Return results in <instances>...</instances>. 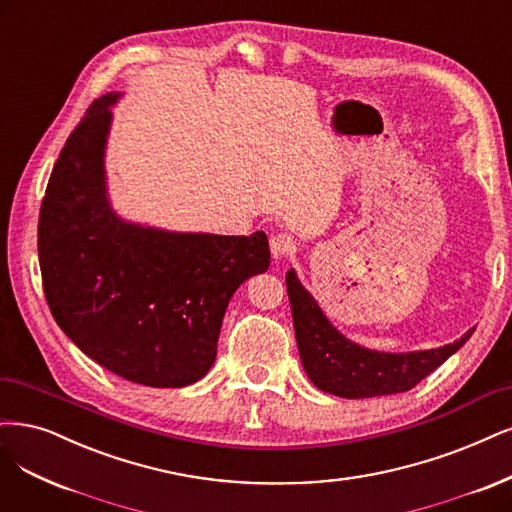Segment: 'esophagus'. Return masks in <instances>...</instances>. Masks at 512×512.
I'll list each match as a JSON object with an SVG mask.
<instances>
[{"label": "esophagus", "instance_id": "esophagus-1", "mask_svg": "<svg viewBox=\"0 0 512 512\" xmlns=\"http://www.w3.org/2000/svg\"><path fill=\"white\" fill-rule=\"evenodd\" d=\"M269 245H271L273 258H286V256H290V254L296 250L294 237H290V235H286V233L273 235L271 241H269Z\"/></svg>", "mask_w": 512, "mask_h": 512}]
</instances>
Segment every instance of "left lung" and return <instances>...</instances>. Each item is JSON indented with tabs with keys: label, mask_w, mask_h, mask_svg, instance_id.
I'll use <instances>...</instances> for the list:
<instances>
[{
	"label": "left lung",
	"mask_w": 512,
	"mask_h": 512,
	"mask_svg": "<svg viewBox=\"0 0 512 512\" xmlns=\"http://www.w3.org/2000/svg\"><path fill=\"white\" fill-rule=\"evenodd\" d=\"M286 286L298 354L307 375L315 387L339 398H373L409 392L453 356L474 332L470 328L464 337L438 349L379 354L347 341L334 330L294 271H288Z\"/></svg>",
	"instance_id": "1"
}]
</instances>
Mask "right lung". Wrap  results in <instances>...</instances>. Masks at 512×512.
<instances>
[{"label": "right lung", "instance_id": "add662e5", "mask_svg": "<svg viewBox=\"0 0 512 512\" xmlns=\"http://www.w3.org/2000/svg\"><path fill=\"white\" fill-rule=\"evenodd\" d=\"M95 99L52 167L38 222L46 303L61 330L114 375L184 387L216 360L222 317L245 279L269 269V241L127 224L105 199L110 105Z\"/></svg>", "mask_w": 512, "mask_h": 512}]
</instances>
